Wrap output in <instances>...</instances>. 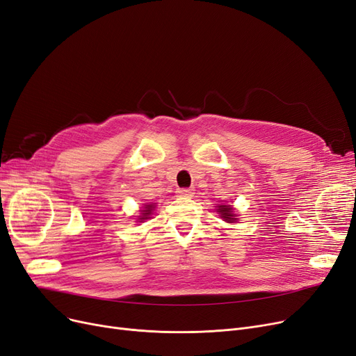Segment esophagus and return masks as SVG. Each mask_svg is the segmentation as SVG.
I'll use <instances>...</instances> for the list:
<instances>
[{"label": "esophagus", "mask_w": 356, "mask_h": 356, "mask_svg": "<svg viewBox=\"0 0 356 356\" xmlns=\"http://www.w3.org/2000/svg\"><path fill=\"white\" fill-rule=\"evenodd\" d=\"M176 193H177V196H185V198H189V196H192L195 193V189L183 188V189H177Z\"/></svg>", "instance_id": "34e87169"}]
</instances>
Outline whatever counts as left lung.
Returning <instances> with one entry per match:
<instances>
[{
    "label": "left lung",
    "instance_id": "obj_1",
    "mask_svg": "<svg viewBox=\"0 0 356 356\" xmlns=\"http://www.w3.org/2000/svg\"><path fill=\"white\" fill-rule=\"evenodd\" d=\"M216 211L220 214V217L227 221V222H234L236 221V214L233 213V207L232 205H217Z\"/></svg>",
    "mask_w": 356,
    "mask_h": 356
}]
</instances>
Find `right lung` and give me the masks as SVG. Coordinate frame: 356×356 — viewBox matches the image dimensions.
Here are the masks:
<instances>
[{
  "mask_svg": "<svg viewBox=\"0 0 356 356\" xmlns=\"http://www.w3.org/2000/svg\"><path fill=\"white\" fill-rule=\"evenodd\" d=\"M154 204H145L143 205V209H140V216H139V221L142 222L143 220H148L151 218V214H152V209H154Z\"/></svg>",
  "mask_w": 356,
  "mask_h": 356,
  "instance_id": "obj_1",
  "label": "right lung"
}]
</instances>
